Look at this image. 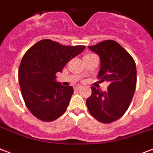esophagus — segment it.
I'll return each mask as SVG.
<instances>
[{
	"mask_svg": "<svg viewBox=\"0 0 153 153\" xmlns=\"http://www.w3.org/2000/svg\"><path fill=\"white\" fill-rule=\"evenodd\" d=\"M74 90L75 91H78L79 89V88H80V86L79 85H76V86H75V87H74Z\"/></svg>",
	"mask_w": 153,
	"mask_h": 153,
	"instance_id": "obj_1",
	"label": "esophagus"
}]
</instances>
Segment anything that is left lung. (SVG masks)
Returning a JSON list of instances; mask_svg holds the SVG:
<instances>
[{
    "label": "left lung",
    "instance_id": "obj_1",
    "mask_svg": "<svg viewBox=\"0 0 153 153\" xmlns=\"http://www.w3.org/2000/svg\"><path fill=\"white\" fill-rule=\"evenodd\" d=\"M88 48L100 57L98 78L108 81L109 85L107 91L91 87V95L86 104L89 113L97 120L112 123L120 119L131 104L137 83L135 62L114 40H104Z\"/></svg>",
    "mask_w": 153,
    "mask_h": 153
}]
</instances>
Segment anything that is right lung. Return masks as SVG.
<instances>
[{"label":"right lung","instance_id":"add662e5","mask_svg":"<svg viewBox=\"0 0 153 153\" xmlns=\"http://www.w3.org/2000/svg\"><path fill=\"white\" fill-rule=\"evenodd\" d=\"M84 48L45 39L25 53L19 69V85L26 105L37 119L51 122L65 112L74 88L57 82L56 74Z\"/></svg>","mask_w":153,"mask_h":153}]
</instances>
